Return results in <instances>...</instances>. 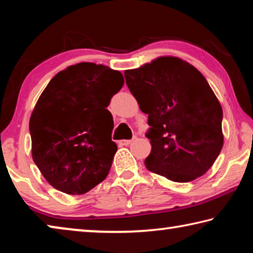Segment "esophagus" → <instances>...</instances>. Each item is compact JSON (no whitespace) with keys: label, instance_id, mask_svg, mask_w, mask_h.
<instances>
[{"label":"esophagus","instance_id":"esophagus-1","mask_svg":"<svg viewBox=\"0 0 253 253\" xmlns=\"http://www.w3.org/2000/svg\"><path fill=\"white\" fill-rule=\"evenodd\" d=\"M131 142H132L131 139H122V140H119L118 144L121 145V146H128V145L131 144Z\"/></svg>","mask_w":253,"mask_h":253}]
</instances>
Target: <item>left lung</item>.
<instances>
[{"instance_id": "obj_1", "label": "left lung", "mask_w": 253, "mask_h": 253, "mask_svg": "<svg viewBox=\"0 0 253 253\" xmlns=\"http://www.w3.org/2000/svg\"><path fill=\"white\" fill-rule=\"evenodd\" d=\"M126 84L148 115L151 172L185 183L202 176L223 146L222 107L204 76L172 55L125 70Z\"/></svg>"}]
</instances>
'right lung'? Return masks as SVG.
<instances>
[{
    "instance_id": "add662e5",
    "label": "right lung",
    "mask_w": 253,
    "mask_h": 253,
    "mask_svg": "<svg viewBox=\"0 0 253 253\" xmlns=\"http://www.w3.org/2000/svg\"><path fill=\"white\" fill-rule=\"evenodd\" d=\"M121 72L80 62L58 72L30 117L33 162L57 190L84 194L107 177L117 145L106 108L121 90Z\"/></svg>"
}]
</instances>
